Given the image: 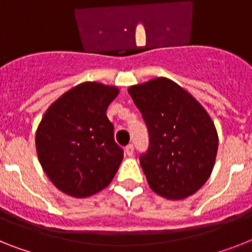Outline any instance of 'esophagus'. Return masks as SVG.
<instances>
[{
	"label": "esophagus",
	"mask_w": 252,
	"mask_h": 252,
	"mask_svg": "<svg viewBox=\"0 0 252 252\" xmlns=\"http://www.w3.org/2000/svg\"><path fill=\"white\" fill-rule=\"evenodd\" d=\"M133 152H134V147H133V145H128L126 147V154L128 156H133Z\"/></svg>",
	"instance_id": "1"
}]
</instances>
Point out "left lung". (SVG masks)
I'll return each mask as SVG.
<instances>
[{"label": "left lung", "instance_id": "1", "mask_svg": "<svg viewBox=\"0 0 252 252\" xmlns=\"http://www.w3.org/2000/svg\"><path fill=\"white\" fill-rule=\"evenodd\" d=\"M128 92L149 129V150L139 162L150 188L168 200L197 192L218 152V133L206 110L168 78L136 84Z\"/></svg>", "mask_w": 252, "mask_h": 252}]
</instances>
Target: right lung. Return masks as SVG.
Wrapping results in <instances>:
<instances>
[{"label": "right lung", "instance_id": "add662e5", "mask_svg": "<svg viewBox=\"0 0 252 252\" xmlns=\"http://www.w3.org/2000/svg\"><path fill=\"white\" fill-rule=\"evenodd\" d=\"M114 86L84 82L55 101L37 128L38 160L50 181L73 197H90L111 183L123 160L106 116Z\"/></svg>", "mask_w": 252, "mask_h": 252}]
</instances>
